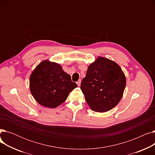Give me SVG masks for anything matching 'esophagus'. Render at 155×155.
Wrapping results in <instances>:
<instances>
[{"label": "esophagus", "mask_w": 155, "mask_h": 155, "mask_svg": "<svg viewBox=\"0 0 155 155\" xmlns=\"http://www.w3.org/2000/svg\"><path fill=\"white\" fill-rule=\"evenodd\" d=\"M77 84L78 85V86H80V84H81V80H79L78 82H77Z\"/></svg>", "instance_id": "34e87169"}]
</instances>
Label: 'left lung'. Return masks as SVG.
Returning <instances> with one entry per match:
<instances>
[{"mask_svg": "<svg viewBox=\"0 0 155 155\" xmlns=\"http://www.w3.org/2000/svg\"><path fill=\"white\" fill-rule=\"evenodd\" d=\"M126 84L119 65L99 56L89 65L80 88L90 108L95 112H107L118 104Z\"/></svg>", "mask_w": 155, "mask_h": 155, "instance_id": "1", "label": "left lung"}]
</instances>
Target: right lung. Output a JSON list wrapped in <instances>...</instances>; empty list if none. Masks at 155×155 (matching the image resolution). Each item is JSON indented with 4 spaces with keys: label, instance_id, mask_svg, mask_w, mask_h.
<instances>
[{
    "label": "right lung",
    "instance_id": "obj_1",
    "mask_svg": "<svg viewBox=\"0 0 155 155\" xmlns=\"http://www.w3.org/2000/svg\"><path fill=\"white\" fill-rule=\"evenodd\" d=\"M77 87L58 63L44 60L32 72L29 88L35 99L44 107L55 108L65 101Z\"/></svg>",
    "mask_w": 155,
    "mask_h": 155
}]
</instances>
